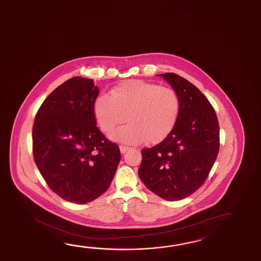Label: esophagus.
I'll use <instances>...</instances> for the list:
<instances>
[{
	"mask_svg": "<svg viewBox=\"0 0 261 261\" xmlns=\"http://www.w3.org/2000/svg\"><path fill=\"white\" fill-rule=\"evenodd\" d=\"M119 149H120V152H121V153H126V152H127V151H128V147H127V146H124V145H120V146H119Z\"/></svg>",
	"mask_w": 261,
	"mask_h": 261,
	"instance_id": "1",
	"label": "esophagus"
}]
</instances>
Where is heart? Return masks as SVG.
<instances>
[{
  "label": "heart",
  "instance_id": "heart-1",
  "mask_svg": "<svg viewBox=\"0 0 261 261\" xmlns=\"http://www.w3.org/2000/svg\"><path fill=\"white\" fill-rule=\"evenodd\" d=\"M179 110V96L173 89L138 80L120 82L109 95H99L93 103V115L102 133H113L127 120L128 125L113 133L111 139L132 145L161 142L173 128Z\"/></svg>",
  "mask_w": 261,
  "mask_h": 261
}]
</instances>
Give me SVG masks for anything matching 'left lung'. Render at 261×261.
<instances>
[{
	"instance_id": "obj_1",
	"label": "left lung",
	"mask_w": 261,
	"mask_h": 261,
	"mask_svg": "<svg viewBox=\"0 0 261 261\" xmlns=\"http://www.w3.org/2000/svg\"><path fill=\"white\" fill-rule=\"evenodd\" d=\"M160 76L177 92L179 114L161 143L141 151L138 174L153 194L176 201L194 194L208 177L220 150V126L214 108L194 84L175 73Z\"/></svg>"
}]
</instances>
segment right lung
I'll return each mask as SVG.
<instances>
[{
  "label": "right lung",
  "mask_w": 261,
  "mask_h": 261,
  "mask_svg": "<svg viewBox=\"0 0 261 261\" xmlns=\"http://www.w3.org/2000/svg\"><path fill=\"white\" fill-rule=\"evenodd\" d=\"M98 93L92 80H67L41 103L32 128L33 158L42 178L54 193L76 204L108 189L121 158L118 144L96 126Z\"/></svg>",
  "instance_id": "1"
}]
</instances>
